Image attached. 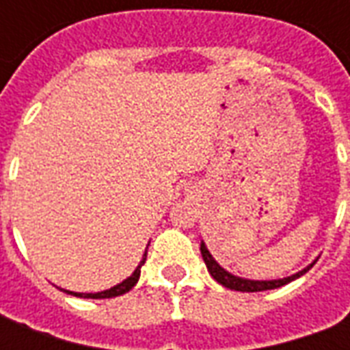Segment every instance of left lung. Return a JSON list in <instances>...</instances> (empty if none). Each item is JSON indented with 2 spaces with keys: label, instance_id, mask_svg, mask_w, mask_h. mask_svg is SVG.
Masks as SVG:
<instances>
[{
  "label": "left lung",
  "instance_id": "8db88e82",
  "mask_svg": "<svg viewBox=\"0 0 350 350\" xmlns=\"http://www.w3.org/2000/svg\"><path fill=\"white\" fill-rule=\"evenodd\" d=\"M200 253H202V258H204L206 268L208 271L212 273V278L221 283L223 286H227V288H232V291H240V293H260V291H270V288H279V286L286 285V283H291L296 278H300L304 275L306 271L313 266H308V268H304L298 273H294V275H288V278L283 279H271V281H253V279H243L238 278V275H232V273H228L225 268H221L219 264L215 262V258L210 255V251L204 245V242H200Z\"/></svg>",
  "mask_w": 350,
  "mask_h": 350
}]
</instances>
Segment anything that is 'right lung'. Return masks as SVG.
I'll return each instance as SVG.
<instances>
[{
    "mask_svg": "<svg viewBox=\"0 0 350 350\" xmlns=\"http://www.w3.org/2000/svg\"><path fill=\"white\" fill-rule=\"evenodd\" d=\"M146 255H148V253H144V257H142L140 264L137 266V270L133 271L129 278L125 279V281H122L120 285L108 288V291H103V293H71V291H65V293L72 294V296H79V298H95V300H97V298H114V296H122V294L129 293L131 288L137 285L138 278H140V268H142V264L146 262Z\"/></svg>",
    "mask_w": 350,
    "mask_h": 350,
    "instance_id": "obj_1",
    "label": "right lung"
}]
</instances>
